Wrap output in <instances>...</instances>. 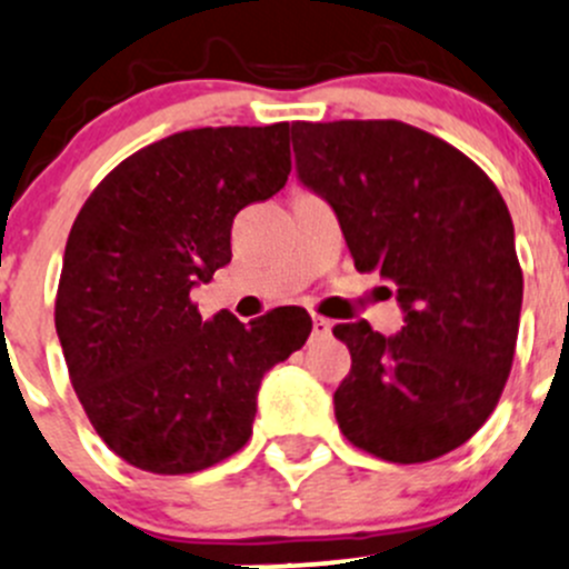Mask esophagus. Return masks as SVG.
I'll list each match as a JSON object with an SVG mask.
<instances>
[{"label":"esophagus","mask_w":569,"mask_h":569,"mask_svg":"<svg viewBox=\"0 0 569 569\" xmlns=\"http://www.w3.org/2000/svg\"><path fill=\"white\" fill-rule=\"evenodd\" d=\"M312 333H315V337H328V333H331V320L315 315V318H312Z\"/></svg>","instance_id":"obj_1"}]
</instances>
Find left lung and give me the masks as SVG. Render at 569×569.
Returning a JSON list of instances; mask_svg holds the SVG:
<instances>
[{"label":"left lung","instance_id":"left-lung-1","mask_svg":"<svg viewBox=\"0 0 569 569\" xmlns=\"http://www.w3.org/2000/svg\"><path fill=\"white\" fill-rule=\"evenodd\" d=\"M298 178L331 202L359 271L395 284L406 326H333L350 372L339 430L389 462H427L488 421L518 342L523 271L493 180L443 139L400 120L292 122Z\"/></svg>","mask_w":569,"mask_h":569}]
</instances>
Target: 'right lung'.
I'll return each instance as SVG.
<instances>
[{
    "label": "right lung",
    "mask_w": 569,
    "mask_h": 569,
    "mask_svg": "<svg viewBox=\"0 0 569 569\" xmlns=\"http://www.w3.org/2000/svg\"><path fill=\"white\" fill-rule=\"evenodd\" d=\"M290 169V122L194 128L128 156L81 204L54 323L76 397L117 458L174 477L246 447L262 375L307 342L312 318L204 323L191 287L230 262L236 213Z\"/></svg>",
    "instance_id": "right-lung-1"
}]
</instances>
